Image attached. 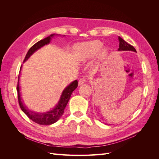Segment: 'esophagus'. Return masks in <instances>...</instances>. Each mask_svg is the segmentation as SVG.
Segmentation results:
<instances>
[{
	"instance_id": "1",
	"label": "esophagus",
	"mask_w": 159,
	"mask_h": 159,
	"mask_svg": "<svg viewBox=\"0 0 159 159\" xmlns=\"http://www.w3.org/2000/svg\"><path fill=\"white\" fill-rule=\"evenodd\" d=\"M89 80V78H88L87 76H85V77H83V78H80V79L79 80V81H78V84H79V85H82L83 84H84V83L86 81Z\"/></svg>"
}]
</instances>
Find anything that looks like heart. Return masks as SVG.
Masks as SVG:
<instances>
[{
    "label": "heart",
    "instance_id": "b5f03b06",
    "mask_svg": "<svg viewBox=\"0 0 159 159\" xmlns=\"http://www.w3.org/2000/svg\"><path fill=\"white\" fill-rule=\"evenodd\" d=\"M102 46L103 43L99 40H93L84 43L78 46L76 48L77 57L81 61L87 60L97 54ZM106 53L107 50H103L101 52V57H104L106 55Z\"/></svg>",
    "mask_w": 159,
    "mask_h": 159
}]
</instances>
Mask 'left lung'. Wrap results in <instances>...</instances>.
<instances>
[{"mask_svg": "<svg viewBox=\"0 0 159 159\" xmlns=\"http://www.w3.org/2000/svg\"><path fill=\"white\" fill-rule=\"evenodd\" d=\"M119 48L118 50H131L133 52H137L135 48L131 46L130 44H128L127 42L125 41L122 38L119 36Z\"/></svg>", "mask_w": 159, "mask_h": 159, "instance_id": "1", "label": "left lung"}]
</instances>
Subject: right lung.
I'll return each instance as SVG.
<instances>
[{
	"label": "right lung",
	"mask_w": 159,
	"mask_h": 159,
	"mask_svg": "<svg viewBox=\"0 0 159 159\" xmlns=\"http://www.w3.org/2000/svg\"><path fill=\"white\" fill-rule=\"evenodd\" d=\"M54 34L50 35V36H52ZM50 36L45 38L44 39L38 41V42L36 43L35 44H34L29 49V50L28 51L27 54L25 56V58L24 60V61H25L26 60H27L28 58H29V57L35 51L40 48L42 47L43 46L48 44V43H50L51 40ZM21 68L20 69V71L21 70ZM78 81L77 80H75L74 81H73V82L71 83L68 87L64 90L63 92H62L58 104L56 105V107H54V109H53L52 110L50 111L44 113H36L27 109L25 106H24L22 102H21L20 88H19V76H18V84L16 86L18 103L22 111L27 115L28 118L31 119L34 122H35L36 123H38L39 125H51L58 121V119L61 117V115L64 114V109L66 107L67 104H68L69 102L71 95L72 92L75 90V89L78 87Z\"/></svg>",
	"instance_id": "right-lung-1"
}]
</instances>
